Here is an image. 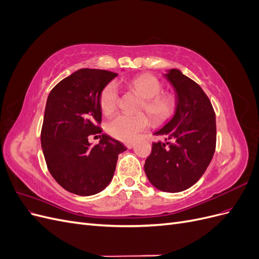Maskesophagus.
<instances>
[{
    "instance_id": "esophagus-1",
    "label": "esophagus",
    "mask_w": 259,
    "mask_h": 259,
    "mask_svg": "<svg viewBox=\"0 0 259 259\" xmlns=\"http://www.w3.org/2000/svg\"><path fill=\"white\" fill-rule=\"evenodd\" d=\"M135 146V143H126V144H125V147H126L127 149H132L133 147H134Z\"/></svg>"
}]
</instances>
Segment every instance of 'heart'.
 Returning a JSON list of instances; mask_svg holds the SVG:
<instances>
[{"mask_svg": "<svg viewBox=\"0 0 259 259\" xmlns=\"http://www.w3.org/2000/svg\"><path fill=\"white\" fill-rule=\"evenodd\" d=\"M126 85L144 98L142 109L148 112L155 124L165 123L175 114L176 99L169 94H161L162 84L155 76L151 74L138 75L126 81ZM99 103L104 114H110L115 110L119 104V91L114 83H109L103 90ZM149 124L150 120L145 113H120L108 123L107 132L115 139L130 143L140 132L147 128Z\"/></svg>", "mask_w": 259, "mask_h": 259, "instance_id": "b5f03b06", "label": "heart"}]
</instances>
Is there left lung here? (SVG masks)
<instances>
[{"mask_svg": "<svg viewBox=\"0 0 259 259\" xmlns=\"http://www.w3.org/2000/svg\"><path fill=\"white\" fill-rule=\"evenodd\" d=\"M164 76L176 92V112L154 133L165 137V143L152 144L145 162V173L159 190L180 192L198 182L213 159L216 117L199 84L177 69L168 70Z\"/></svg>", "mask_w": 259, "mask_h": 259, "instance_id": "1", "label": "left lung"}]
</instances>
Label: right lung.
Returning a JSON list of instances; mask_svg holds the SVG:
<instances>
[{
    "label": "right lung",
    "instance_id": "add662e5",
    "mask_svg": "<svg viewBox=\"0 0 259 259\" xmlns=\"http://www.w3.org/2000/svg\"><path fill=\"white\" fill-rule=\"evenodd\" d=\"M117 74L80 69L61 80L46 101L41 145L51 175L67 191L88 197L103 191L126 148L102 134L92 147L88 136L101 134L100 94Z\"/></svg>",
    "mask_w": 259,
    "mask_h": 259
}]
</instances>
